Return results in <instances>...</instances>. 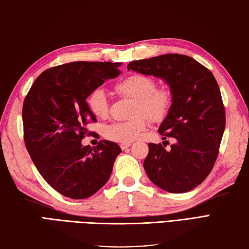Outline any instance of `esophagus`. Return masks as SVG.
<instances>
[{"instance_id": "esophagus-1", "label": "esophagus", "mask_w": 249, "mask_h": 249, "mask_svg": "<svg viewBox=\"0 0 249 249\" xmlns=\"http://www.w3.org/2000/svg\"><path fill=\"white\" fill-rule=\"evenodd\" d=\"M131 142H129V143H121L120 144V147H121V149H126L128 147H130L131 146Z\"/></svg>"}]
</instances>
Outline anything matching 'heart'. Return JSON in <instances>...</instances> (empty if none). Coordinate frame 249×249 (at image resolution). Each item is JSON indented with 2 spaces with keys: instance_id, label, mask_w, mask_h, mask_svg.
Returning <instances> with one entry per match:
<instances>
[{
  "instance_id": "obj_1",
  "label": "heart",
  "mask_w": 249,
  "mask_h": 249,
  "mask_svg": "<svg viewBox=\"0 0 249 249\" xmlns=\"http://www.w3.org/2000/svg\"><path fill=\"white\" fill-rule=\"evenodd\" d=\"M119 94L134 100L133 117L128 121H117L104 128V137L117 143H129L137 140L146 129L147 119L159 123L167 117L172 106V92L167 87L156 88L155 79L135 73L126 77L115 86ZM89 109L93 115L104 118L108 112V98L105 90L98 88L87 98Z\"/></svg>"
}]
</instances>
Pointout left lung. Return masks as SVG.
<instances>
[{
  "mask_svg": "<svg viewBox=\"0 0 249 249\" xmlns=\"http://www.w3.org/2000/svg\"><path fill=\"white\" fill-rule=\"evenodd\" d=\"M165 80L172 106L159 126L162 139L175 138L167 149L148 143L144 169L155 185L169 193H185L212 171L226 128L221 93L213 74L186 55L166 54L131 62L128 70Z\"/></svg>",
  "mask_w": 249,
  "mask_h": 249,
  "instance_id": "left-lung-1",
  "label": "left lung"
}]
</instances>
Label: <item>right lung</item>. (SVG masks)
<instances>
[{"label": "right lung", "instance_id": "right-lung-1", "mask_svg": "<svg viewBox=\"0 0 249 249\" xmlns=\"http://www.w3.org/2000/svg\"><path fill=\"white\" fill-rule=\"evenodd\" d=\"M120 63L73 62L42 72L23 101V139L43 179L66 197L84 199L106 184L121 148L103 140L96 147L81 140L96 123L89 94L120 74Z\"/></svg>", "mask_w": 249, "mask_h": 249}]
</instances>
